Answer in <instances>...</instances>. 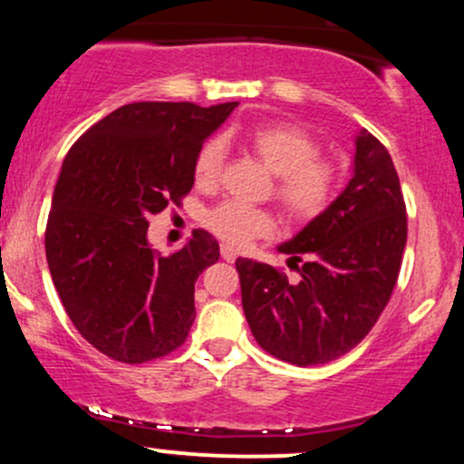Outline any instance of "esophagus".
I'll use <instances>...</instances> for the list:
<instances>
[{"label": "esophagus", "instance_id": "esophagus-1", "mask_svg": "<svg viewBox=\"0 0 464 464\" xmlns=\"http://www.w3.org/2000/svg\"><path fill=\"white\" fill-rule=\"evenodd\" d=\"M220 255H222V259H225V262H236V257H237V250L233 248V246H228V244H222V248H220Z\"/></svg>", "mask_w": 464, "mask_h": 464}]
</instances>
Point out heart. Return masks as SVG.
<instances>
[{
	"label": "heart",
	"mask_w": 464,
	"mask_h": 464,
	"mask_svg": "<svg viewBox=\"0 0 464 464\" xmlns=\"http://www.w3.org/2000/svg\"><path fill=\"white\" fill-rule=\"evenodd\" d=\"M250 150L275 174V198L285 214L299 222L321 216L334 200L338 169L321 157V143L312 132L290 121L255 126L246 137ZM227 146L222 137H209L194 159L198 188H214L222 177ZM205 225L228 244L244 246L250 239L275 231V216L262 207L227 200L205 214Z\"/></svg>",
	"instance_id": "1"
}]
</instances>
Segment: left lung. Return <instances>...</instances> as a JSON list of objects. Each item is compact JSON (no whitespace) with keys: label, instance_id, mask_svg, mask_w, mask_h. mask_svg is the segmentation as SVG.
<instances>
[{"label":"left lung","instance_id":"obj_1","mask_svg":"<svg viewBox=\"0 0 464 464\" xmlns=\"http://www.w3.org/2000/svg\"><path fill=\"white\" fill-rule=\"evenodd\" d=\"M406 237V202L391 154L360 130L347 188L279 246L301 281L290 284L268 264L236 262L259 347L290 364L316 366L360 344L391 301Z\"/></svg>","mask_w":464,"mask_h":464}]
</instances>
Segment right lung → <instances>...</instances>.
Returning a JSON list of instances; mask_svg holds the SVG:
<instances>
[{"instance_id": "1", "label": "right lung", "mask_w": 464, "mask_h": 464, "mask_svg": "<svg viewBox=\"0 0 464 464\" xmlns=\"http://www.w3.org/2000/svg\"><path fill=\"white\" fill-rule=\"evenodd\" d=\"M237 102H132L69 148L45 227V257L80 335L100 353L143 364L177 351L196 318L194 284L220 259L207 231L163 257L148 218L194 188V159Z\"/></svg>"}]
</instances>
